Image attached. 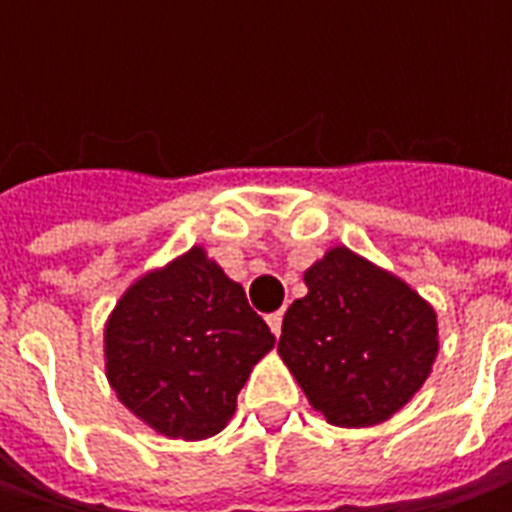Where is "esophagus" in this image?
<instances>
[{"instance_id": "esophagus-1", "label": "esophagus", "mask_w": 512, "mask_h": 512, "mask_svg": "<svg viewBox=\"0 0 512 512\" xmlns=\"http://www.w3.org/2000/svg\"><path fill=\"white\" fill-rule=\"evenodd\" d=\"M267 325L273 330V336H279V333H282V313H270V316H267Z\"/></svg>"}]
</instances>
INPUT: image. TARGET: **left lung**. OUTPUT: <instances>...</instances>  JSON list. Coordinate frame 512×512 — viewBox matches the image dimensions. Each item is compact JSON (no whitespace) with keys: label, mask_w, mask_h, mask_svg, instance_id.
I'll list each match as a JSON object with an SVG mask.
<instances>
[{"label":"left lung","mask_w":512,"mask_h":512,"mask_svg":"<svg viewBox=\"0 0 512 512\" xmlns=\"http://www.w3.org/2000/svg\"><path fill=\"white\" fill-rule=\"evenodd\" d=\"M279 356L336 427L387 422L416 396L439 353L436 310L399 276L333 247L305 270Z\"/></svg>","instance_id":"1"}]
</instances>
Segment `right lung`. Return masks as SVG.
<instances>
[{"label":"right lung","instance_id":"add662e5","mask_svg":"<svg viewBox=\"0 0 512 512\" xmlns=\"http://www.w3.org/2000/svg\"><path fill=\"white\" fill-rule=\"evenodd\" d=\"M273 333L239 282L190 247L136 279L105 325V370L119 402L168 439L225 430Z\"/></svg>","mask_w":512,"mask_h":512}]
</instances>
